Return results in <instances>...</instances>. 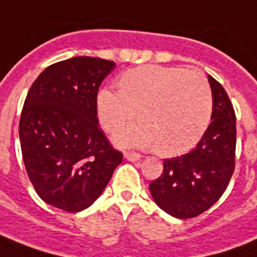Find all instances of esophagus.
<instances>
[{"mask_svg": "<svg viewBox=\"0 0 257 257\" xmlns=\"http://www.w3.org/2000/svg\"><path fill=\"white\" fill-rule=\"evenodd\" d=\"M125 158H126L128 161H131V162H136V161H139L142 157H140V154L128 151V153H125Z\"/></svg>", "mask_w": 257, "mask_h": 257, "instance_id": "1", "label": "esophagus"}]
</instances>
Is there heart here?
I'll use <instances>...</instances> for the list:
<instances>
[{
  "label": "heart",
  "mask_w": 257,
  "mask_h": 257,
  "mask_svg": "<svg viewBox=\"0 0 257 257\" xmlns=\"http://www.w3.org/2000/svg\"><path fill=\"white\" fill-rule=\"evenodd\" d=\"M118 85L119 91L98 92L96 113L107 132L132 122L138 114L142 122L115 136L121 146L157 147L162 155L174 157L188 153L206 134L212 94L200 73L180 66L143 65L122 73Z\"/></svg>",
  "instance_id": "1"
}]
</instances>
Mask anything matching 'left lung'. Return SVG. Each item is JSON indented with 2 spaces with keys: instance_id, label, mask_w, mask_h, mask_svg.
Masks as SVG:
<instances>
[{
  "instance_id": "1",
  "label": "left lung",
  "mask_w": 257,
  "mask_h": 257,
  "mask_svg": "<svg viewBox=\"0 0 257 257\" xmlns=\"http://www.w3.org/2000/svg\"><path fill=\"white\" fill-rule=\"evenodd\" d=\"M212 115L204 136L191 153L163 161L162 176L150 184L159 208L174 218L200 215L223 195L235 161V114L225 88L208 76Z\"/></svg>"
}]
</instances>
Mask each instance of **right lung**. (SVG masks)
I'll return each instance as SVG.
<instances>
[{"label":"right lung","mask_w":257,"mask_h":257,"mask_svg":"<svg viewBox=\"0 0 257 257\" xmlns=\"http://www.w3.org/2000/svg\"><path fill=\"white\" fill-rule=\"evenodd\" d=\"M114 66L94 57L56 62L24 100L19 123L24 166L39 197L60 210L90 207L122 162L96 117L99 85Z\"/></svg>","instance_id":"add662e5"}]
</instances>
